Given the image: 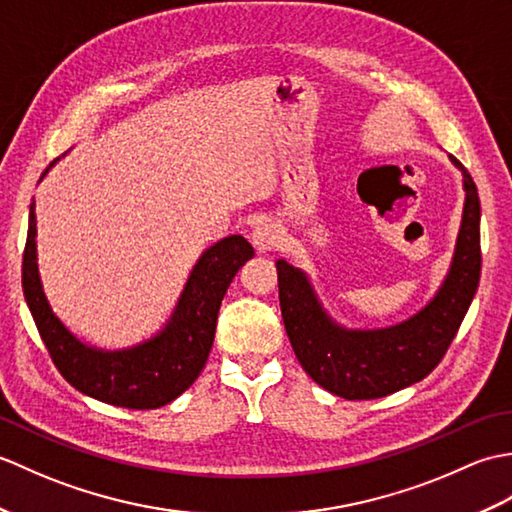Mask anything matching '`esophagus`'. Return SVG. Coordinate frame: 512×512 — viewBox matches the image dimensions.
Listing matches in <instances>:
<instances>
[{"instance_id":"34e87169","label":"esophagus","mask_w":512,"mask_h":512,"mask_svg":"<svg viewBox=\"0 0 512 512\" xmlns=\"http://www.w3.org/2000/svg\"><path fill=\"white\" fill-rule=\"evenodd\" d=\"M250 239H253V246L257 253H270V250L277 248L281 242V231L279 224H275L273 220H262L257 222L253 233H250Z\"/></svg>"}]
</instances>
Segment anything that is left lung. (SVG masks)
Here are the masks:
<instances>
[{"mask_svg":"<svg viewBox=\"0 0 512 512\" xmlns=\"http://www.w3.org/2000/svg\"><path fill=\"white\" fill-rule=\"evenodd\" d=\"M462 173V222L447 275L424 306L387 328H347L325 310L306 270L277 259L279 303L292 350L314 383L345 400H372L427 376L447 352L480 284V198Z\"/></svg>","mask_w":512,"mask_h":512,"instance_id":"8db88e82","label":"left lung"}]
</instances>
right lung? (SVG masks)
Returning a JSON list of instances; mask_svg holds the SVG:
<instances>
[{"label":"right lung","mask_w":512,"mask_h":512,"mask_svg":"<svg viewBox=\"0 0 512 512\" xmlns=\"http://www.w3.org/2000/svg\"><path fill=\"white\" fill-rule=\"evenodd\" d=\"M54 165L57 160L43 171L41 180ZM253 255V246L242 235H228L215 242L193 264L165 325L136 345L107 350L79 339L54 314L39 275L37 213L32 200L21 286L54 365L74 389L107 405L158 409L176 400L200 376L215 339L222 299L237 270Z\"/></svg>","instance_id":"right-lung-1"}]
</instances>
